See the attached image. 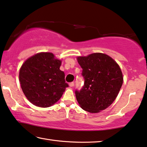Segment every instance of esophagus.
I'll return each instance as SVG.
<instances>
[{"label":"esophagus","instance_id":"34e87169","mask_svg":"<svg viewBox=\"0 0 147 147\" xmlns=\"http://www.w3.org/2000/svg\"><path fill=\"white\" fill-rule=\"evenodd\" d=\"M69 86L70 87H74V82H71L69 84Z\"/></svg>","mask_w":147,"mask_h":147}]
</instances>
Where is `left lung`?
<instances>
[{"label":"left lung","mask_w":147,"mask_h":147,"mask_svg":"<svg viewBox=\"0 0 147 147\" xmlns=\"http://www.w3.org/2000/svg\"><path fill=\"white\" fill-rule=\"evenodd\" d=\"M78 61L84 79L82 88L75 91L80 107L89 113L107 109L116 99L123 84V74L119 65L101 53L78 57Z\"/></svg>","instance_id":"obj_1"}]
</instances>
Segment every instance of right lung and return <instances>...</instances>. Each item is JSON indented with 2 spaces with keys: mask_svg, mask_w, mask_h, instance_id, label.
<instances>
[{
  "mask_svg": "<svg viewBox=\"0 0 147 147\" xmlns=\"http://www.w3.org/2000/svg\"><path fill=\"white\" fill-rule=\"evenodd\" d=\"M61 61L52 53H39L23 63L19 73L21 88L32 103L40 107L54 105L68 87Z\"/></svg>",
  "mask_w": 147,
  "mask_h": 147,
  "instance_id": "1",
  "label": "right lung"
}]
</instances>
